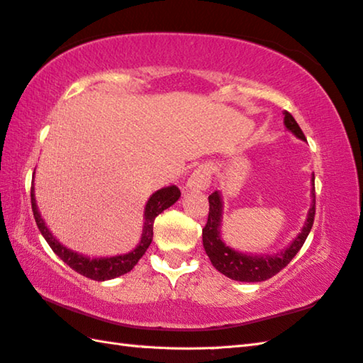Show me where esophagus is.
<instances>
[{"mask_svg":"<svg viewBox=\"0 0 363 363\" xmlns=\"http://www.w3.org/2000/svg\"><path fill=\"white\" fill-rule=\"evenodd\" d=\"M211 174H212V169L209 165H200L194 169V173L190 174L186 184V189L189 191H203L206 189H209L211 179H212Z\"/></svg>","mask_w":363,"mask_h":363,"instance_id":"obj_1","label":"esophagus"}]
</instances>
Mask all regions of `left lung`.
<instances>
[{
    "mask_svg": "<svg viewBox=\"0 0 363 363\" xmlns=\"http://www.w3.org/2000/svg\"><path fill=\"white\" fill-rule=\"evenodd\" d=\"M283 123H285L286 129L296 135L299 140L305 141V135L301 130L299 124L296 119L291 116V113L283 111ZM222 218H223V200L220 191L216 190L214 194L209 195V216L208 223L203 228V247L208 255L212 266H214L218 272H222L225 277L236 281H264L271 279L275 274H279L283 267L289 264L297 252L301 250L305 239L308 238V233L311 231L315 220V174L311 176V206L308 209L307 220H305L303 228L301 233L291 240L288 247L283 250L272 253V255H250L242 253L226 245L220 234L222 228Z\"/></svg>",
    "mask_w": 363,
    "mask_h": 363,
    "instance_id": "obj_1",
    "label": "left lung"
}]
</instances>
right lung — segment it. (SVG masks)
<instances>
[{
  "label": "right lung",
  "instance_id": "right-lung-1",
  "mask_svg": "<svg viewBox=\"0 0 363 363\" xmlns=\"http://www.w3.org/2000/svg\"><path fill=\"white\" fill-rule=\"evenodd\" d=\"M35 174V169H34ZM34 177V176H33ZM181 196V190L176 186H168L163 187L149 196V200L145 206V217H143V231H141V238L137 247L130 250L129 253L123 255H115V257H101V258H91L86 255H82L78 252L70 250L66 245H62L58 239H56L52 231L47 228V225L42 218L38 203H35V195H34V179L31 186V206H33V216L35 218V223H38V228L42 236L52 247V250L58 255V257L66 262L69 267H72L75 272L88 277L91 280L96 281H105L116 279V277L124 275L130 272L135 267V264L143 257L147 247L152 242V228H154V220L163 211L168 209L169 206H173Z\"/></svg>",
  "mask_w": 363,
  "mask_h": 363
}]
</instances>
